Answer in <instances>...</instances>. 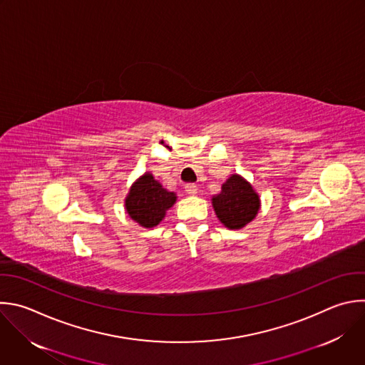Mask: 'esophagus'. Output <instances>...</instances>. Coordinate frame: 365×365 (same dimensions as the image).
I'll return each mask as SVG.
<instances>
[{"instance_id": "esophagus-1", "label": "esophagus", "mask_w": 365, "mask_h": 365, "mask_svg": "<svg viewBox=\"0 0 365 365\" xmlns=\"http://www.w3.org/2000/svg\"><path fill=\"white\" fill-rule=\"evenodd\" d=\"M185 190H186V193H189V195H192V196L197 195V186H196L195 183H187V185L185 186Z\"/></svg>"}]
</instances>
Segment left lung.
Segmentation results:
<instances>
[{
    "mask_svg": "<svg viewBox=\"0 0 365 365\" xmlns=\"http://www.w3.org/2000/svg\"><path fill=\"white\" fill-rule=\"evenodd\" d=\"M212 206L225 227L237 230L257 217L261 199L244 176L233 173L222 183L220 192L212 196Z\"/></svg>",
    "mask_w": 365,
    "mask_h": 365,
    "instance_id": "1",
    "label": "left lung"
}]
</instances>
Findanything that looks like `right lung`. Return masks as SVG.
Segmentation results:
<instances>
[{
	"mask_svg": "<svg viewBox=\"0 0 365 365\" xmlns=\"http://www.w3.org/2000/svg\"><path fill=\"white\" fill-rule=\"evenodd\" d=\"M175 192L168 190L155 179L150 172L138 178L129 189L125 199V209L130 219L143 227L158 226L166 216V212L176 203Z\"/></svg>",
	"mask_w": 365,
	"mask_h": 365,
	"instance_id": "obj_1",
	"label": "right lung"
}]
</instances>
